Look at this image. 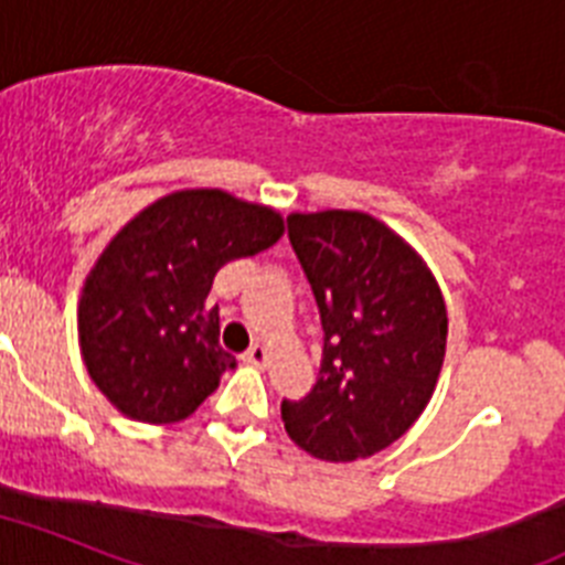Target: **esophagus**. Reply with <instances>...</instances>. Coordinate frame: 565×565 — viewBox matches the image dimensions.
<instances>
[{"mask_svg":"<svg viewBox=\"0 0 565 565\" xmlns=\"http://www.w3.org/2000/svg\"><path fill=\"white\" fill-rule=\"evenodd\" d=\"M267 359H269V353L264 344H253V348L244 353V362L255 364V367H264V364H267Z\"/></svg>","mask_w":565,"mask_h":565,"instance_id":"34e87169","label":"esophagus"}]
</instances>
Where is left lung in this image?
<instances>
[{
	"instance_id": "left-lung-1",
	"label": "left lung",
	"mask_w": 565,
	"mask_h": 565,
	"mask_svg": "<svg viewBox=\"0 0 565 565\" xmlns=\"http://www.w3.org/2000/svg\"><path fill=\"white\" fill-rule=\"evenodd\" d=\"M287 235L319 305L324 350L312 391L281 402L284 428L316 459L373 457L419 419L443 371L439 284L391 226L364 212H296Z\"/></svg>"
}]
</instances>
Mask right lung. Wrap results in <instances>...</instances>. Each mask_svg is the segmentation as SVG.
<instances>
[{
  "label": "right lung",
  "mask_w": 565,
  "mask_h": 565,
  "mask_svg": "<svg viewBox=\"0 0 565 565\" xmlns=\"http://www.w3.org/2000/svg\"><path fill=\"white\" fill-rule=\"evenodd\" d=\"M278 212L221 189H183L146 206L103 249L77 307L83 362L120 414L149 425L186 419L235 355L206 307L224 264L281 238Z\"/></svg>",
  "instance_id": "obj_1"
}]
</instances>
